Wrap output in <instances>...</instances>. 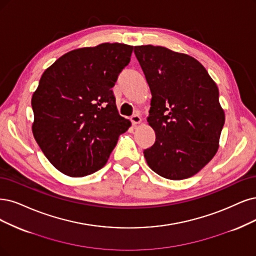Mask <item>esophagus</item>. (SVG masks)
<instances>
[{"label": "esophagus", "instance_id": "34e87169", "mask_svg": "<svg viewBox=\"0 0 256 256\" xmlns=\"http://www.w3.org/2000/svg\"><path fill=\"white\" fill-rule=\"evenodd\" d=\"M130 121H132V124L137 126L141 122V117L139 115H134V116L130 117Z\"/></svg>", "mask_w": 256, "mask_h": 256}]
</instances>
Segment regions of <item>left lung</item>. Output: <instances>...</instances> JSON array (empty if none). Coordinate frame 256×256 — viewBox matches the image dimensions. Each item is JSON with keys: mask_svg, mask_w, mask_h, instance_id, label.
<instances>
[{"mask_svg": "<svg viewBox=\"0 0 256 256\" xmlns=\"http://www.w3.org/2000/svg\"><path fill=\"white\" fill-rule=\"evenodd\" d=\"M134 52L152 94L148 122L156 139L144 150L146 162L172 180L192 177L220 148L224 112L218 88L191 56L153 45L135 46Z\"/></svg>", "mask_w": 256, "mask_h": 256, "instance_id": "obj_1", "label": "left lung"}]
</instances>
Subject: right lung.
<instances>
[{
    "label": "right lung",
    "instance_id": "1",
    "mask_svg": "<svg viewBox=\"0 0 256 256\" xmlns=\"http://www.w3.org/2000/svg\"><path fill=\"white\" fill-rule=\"evenodd\" d=\"M133 46L102 43L63 54L47 68L32 98V134L50 162L70 177L97 172L130 126L112 88Z\"/></svg>",
    "mask_w": 256,
    "mask_h": 256
}]
</instances>
